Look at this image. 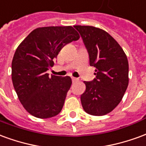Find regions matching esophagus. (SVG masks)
<instances>
[{
	"instance_id": "esophagus-1",
	"label": "esophagus",
	"mask_w": 146,
	"mask_h": 146,
	"mask_svg": "<svg viewBox=\"0 0 146 146\" xmlns=\"http://www.w3.org/2000/svg\"><path fill=\"white\" fill-rule=\"evenodd\" d=\"M72 81H73V82H76V81H78V78H76V77H72Z\"/></svg>"
}]
</instances>
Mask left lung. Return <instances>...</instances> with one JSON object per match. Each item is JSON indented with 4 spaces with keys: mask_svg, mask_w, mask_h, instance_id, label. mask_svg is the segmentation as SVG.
<instances>
[{
    "mask_svg": "<svg viewBox=\"0 0 146 146\" xmlns=\"http://www.w3.org/2000/svg\"><path fill=\"white\" fill-rule=\"evenodd\" d=\"M89 54V63L96 68V78L84 81L80 96L86 113L103 116L112 112L122 100L129 83L128 61L120 45L105 30L92 26H74Z\"/></svg>",
    "mask_w": 146,
    "mask_h": 146,
    "instance_id": "obj_1",
    "label": "left lung"
}]
</instances>
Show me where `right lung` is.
Returning a JSON list of instances; mask_svg holds the SVG:
<instances>
[{"instance_id":"right-lung-1","label":"right lung","mask_w":146,"mask_h":146,"mask_svg":"<svg viewBox=\"0 0 146 146\" xmlns=\"http://www.w3.org/2000/svg\"><path fill=\"white\" fill-rule=\"evenodd\" d=\"M80 38L73 27H46L33 30L18 46L11 62V79L18 98L32 116L45 119L56 116L63 107L72 84L70 76L46 71L67 44Z\"/></svg>"}]
</instances>
